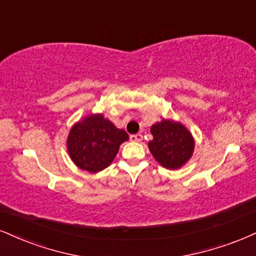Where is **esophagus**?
<instances>
[{
	"label": "esophagus",
	"instance_id": "34e87169",
	"mask_svg": "<svg viewBox=\"0 0 256 256\" xmlns=\"http://www.w3.org/2000/svg\"><path fill=\"white\" fill-rule=\"evenodd\" d=\"M141 140H142V135L141 134L130 135V141H134V142H140Z\"/></svg>",
	"mask_w": 256,
	"mask_h": 256
}]
</instances>
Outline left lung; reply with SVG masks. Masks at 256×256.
Here are the masks:
<instances>
[{"mask_svg":"<svg viewBox=\"0 0 256 256\" xmlns=\"http://www.w3.org/2000/svg\"><path fill=\"white\" fill-rule=\"evenodd\" d=\"M153 140L148 142L154 159L167 170H178L191 159L194 138L184 124L162 118L150 127Z\"/></svg>","mask_w":256,"mask_h":256,"instance_id":"1","label":"left lung"}]
</instances>
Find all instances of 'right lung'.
I'll return each mask as SVG.
<instances>
[{
    "instance_id": "1",
    "label": "right lung",
    "mask_w": 256,
    "mask_h": 256,
    "mask_svg": "<svg viewBox=\"0 0 256 256\" xmlns=\"http://www.w3.org/2000/svg\"><path fill=\"white\" fill-rule=\"evenodd\" d=\"M128 138V134L103 114H89L72 126L66 148L78 168L97 173L112 162L121 144Z\"/></svg>"
}]
</instances>
